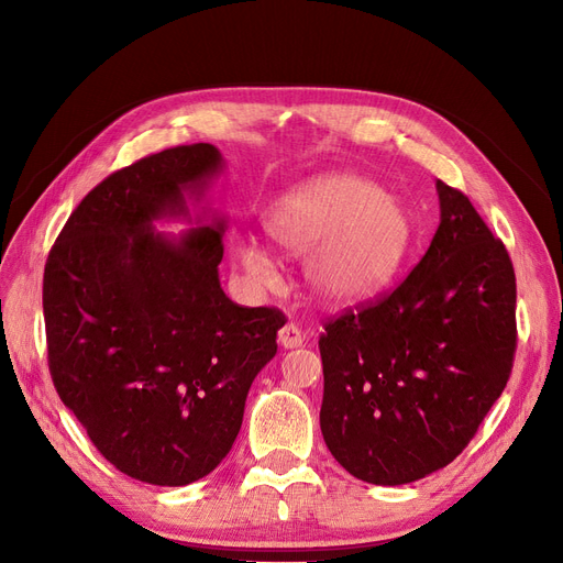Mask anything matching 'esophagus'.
Masks as SVG:
<instances>
[{
	"instance_id": "1",
	"label": "esophagus",
	"mask_w": 563,
	"mask_h": 563,
	"mask_svg": "<svg viewBox=\"0 0 563 563\" xmlns=\"http://www.w3.org/2000/svg\"><path fill=\"white\" fill-rule=\"evenodd\" d=\"M278 342L285 349H297L303 344V333L297 323H285V327L278 331Z\"/></svg>"
}]
</instances>
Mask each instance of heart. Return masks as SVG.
Returning <instances> with one entry per match:
<instances>
[{"mask_svg":"<svg viewBox=\"0 0 563 563\" xmlns=\"http://www.w3.org/2000/svg\"><path fill=\"white\" fill-rule=\"evenodd\" d=\"M264 232L291 257H306V280L321 301L356 306L388 289L416 246L408 207L356 175H323L280 196L266 212ZM236 264L272 283V253L253 236L232 242Z\"/></svg>","mask_w":563,"mask_h":563,"instance_id":"1","label":"heart"}]
</instances>
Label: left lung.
I'll list each match as a JSON object with an SVG mask.
<instances>
[{
	"mask_svg": "<svg viewBox=\"0 0 563 563\" xmlns=\"http://www.w3.org/2000/svg\"><path fill=\"white\" fill-rule=\"evenodd\" d=\"M435 189L440 225L416 269L319 338L323 440L349 475L376 486L452 463L514 367L511 257L465 194Z\"/></svg>",
	"mask_w": 563,
	"mask_h": 563,
	"instance_id": "8db88e82",
	"label": "left lung"
}]
</instances>
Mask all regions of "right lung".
<instances>
[{
	"instance_id": "add662e5",
	"label": "right lung",
	"mask_w": 563,
	"mask_h": 563,
	"mask_svg": "<svg viewBox=\"0 0 563 563\" xmlns=\"http://www.w3.org/2000/svg\"><path fill=\"white\" fill-rule=\"evenodd\" d=\"M223 170L212 143L111 173L77 205L43 276L47 361L62 401L123 475L187 486L225 459L285 314L232 303L225 219L191 217ZM162 218L196 229L155 233Z\"/></svg>"
}]
</instances>
